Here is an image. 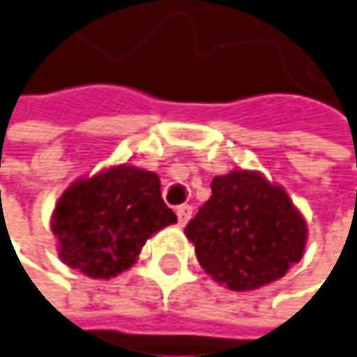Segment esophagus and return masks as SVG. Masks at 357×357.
<instances>
[{"label": "esophagus", "mask_w": 357, "mask_h": 357, "mask_svg": "<svg viewBox=\"0 0 357 357\" xmlns=\"http://www.w3.org/2000/svg\"><path fill=\"white\" fill-rule=\"evenodd\" d=\"M175 213H177V222H180V226H186L188 220L192 218V207L190 205H180L175 209Z\"/></svg>", "instance_id": "esophagus-1"}]
</instances>
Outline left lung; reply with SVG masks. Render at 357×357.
I'll use <instances>...</instances> for the list:
<instances>
[{
  "label": "left lung",
  "instance_id": "8db88e82",
  "mask_svg": "<svg viewBox=\"0 0 357 357\" xmlns=\"http://www.w3.org/2000/svg\"><path fill=\"white\" fill-rule=\"evenodd\" d=\"M184 233L205 273L235 292L277 282L307 243L305 218L288 192L245 169L213 177L211 199Z\"/></svg>",
  "mask_w": 357,
  "mask_h": 357
}]
</instances>
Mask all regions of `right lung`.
<instances>
[{
    "instance_id": "obj_1",
    "label": "right lung",
    "mask_w": 357,
    "mask_h": 357,
    "mask_svg": "<svg viewBox=\"0 0 357 357\" xmlns=\"http://www.w3.org/2000/svg\"><path fill=\"white\" fill-rule=\"evenodd\" d=\"M175 222L156 173L116 165L73 182L61 195L52 233L67 266L93 279H109L135 264L146 241Z\"/></svg>"
}]
</instances>
